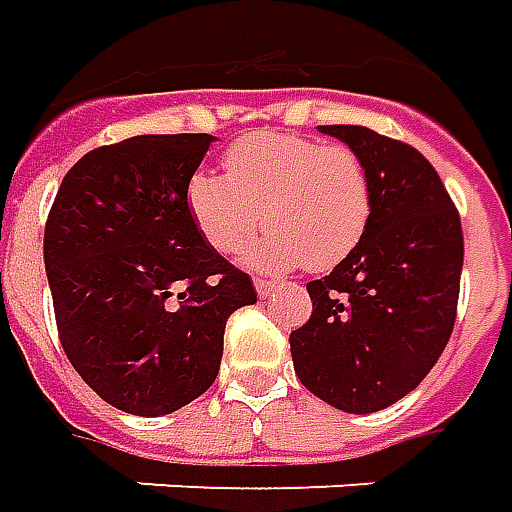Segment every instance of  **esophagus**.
<instances>
[{"label": "esophagus", "mask_w": 512, "mask_h": 512, "mask_svg": "<svg viewBox=\"0 0 512 512\" xmlns=\"http://www.w3.org/2000/svg\"><path fill=\"white\" fill-rule=\"evenodd\" d=\"M277 285L271 283V280H255V291H257V297H269L271 291H274Z\"/></svg>", "instance_id": "1"}]
</instances>
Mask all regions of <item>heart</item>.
<instances>
[{
    "instance_id": "heart-1",
    "label": "heart",
    "mask_w": 512,
    "mask_h": 512,
    "mask_svg": "<svg viewBox=\"0 0 512 512\" xmlns=\"http://www.w3.org/2000/svg\"><path fill=\"white\" fill-rule=\"evenodd\" d=\"M227 176L198 170L184 198L201 238L232 255L255 235L243 260L263 271H325L356 249L370 215L373 182L367 162L347 145L280 131H257L229 145Z\"/></svg>"
}]
</instances>
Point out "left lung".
<instances>
[{
  "mask_svg": "<svg viewBox=\"0 0 512 512\" xmlns=\"http://www.w3.org/2000/svg\"><path fill=\"white\" fill-rule=\"evenodd\" d=\"M370 170L367 232L328 277L308 283L311 319L291 330L302 387L350 415L381 412L429 375L460 300L462 224L429 159L364 125H319Z\"/></svg>",
  "mask_w": 512,
  "mask_h": 512,
  "instance_id": "8db88e82",
  "label": "left lung"
}]
</instances>
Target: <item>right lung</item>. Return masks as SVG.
I'll return each instance as SVG.
<instances>
[{
    "mask_svg": "<svg viewBox=\"0 0 512 512\" xmlns=\"http://www.w3.org/2000/svg\"><path fill=\"white\" fill-rule=\"evenodd\" d=\"M215 137L142 134L81 156L58 187L44 266L66 358L114 409L159 417L212 387L249 274L201 238L187 182Z\"/></svg>",
    "mask_w": 512,
    "mask_h": 512,
    "instance_id": "obj_1",
    "label": "right lung"
}]
</instances>
